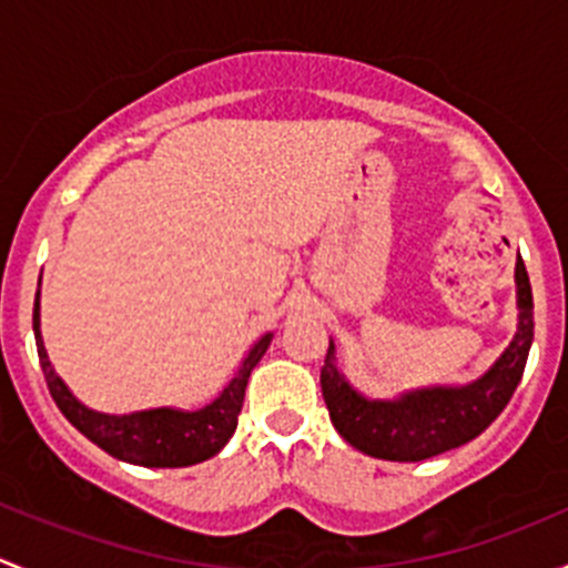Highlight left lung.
Masks as SVG:
<instances>
[{
	"label": "left lung",
	"instance_id": "1",
	"mask_svg": "<svg viewBox=\"0 0 568 568\" xmlns=\"http://www.w3.org/2000/svg\"><path fill=\"white\" fill-rule=\"evenodd\" d=\"M517 280V332L486 374L467 385H434L404 390L395 398H368L337 368V348L329 341L321 393L332 426L352 448L385 462H423L478 437L497 420L525 374L532 343V294L523 257Z\"/></svg>",
	"mask_w": 568,
	"mask_h": 568
}]
</instances>
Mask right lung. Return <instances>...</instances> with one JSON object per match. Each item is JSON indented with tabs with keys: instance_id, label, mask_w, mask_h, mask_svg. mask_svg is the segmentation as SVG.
Masks as SVG:
<instances>
[{
	"instance_id": "obj_1",
	"label": "right lung",
	"mask_w": 568,
	"mask_h": 568,
	"mask_svg": "<svg viewBox=\"0 0 568 568\" xmlns=\"http://www.w3.org/2000/svg\"><path fill=\"white\" fill-rule=\"evenodd\" d=\"M32 329H36L40 368H43L45 385H49L51 398L57 400L62 415L90 439L106 450L109 456L140 467H192L211 456L220 454L233 437L239 426V412L244 404V390L247 379L261 357L272 343V332L257 337L242 359V368L236 371L225 390L216 395L203 409H175V406H159V409L129 412V415H109V412H95L84 406L71 390L60 374L51 365L45 354L43 335H40V291L36 300V313H32Z\"/></svg>"
}]
</instances>
